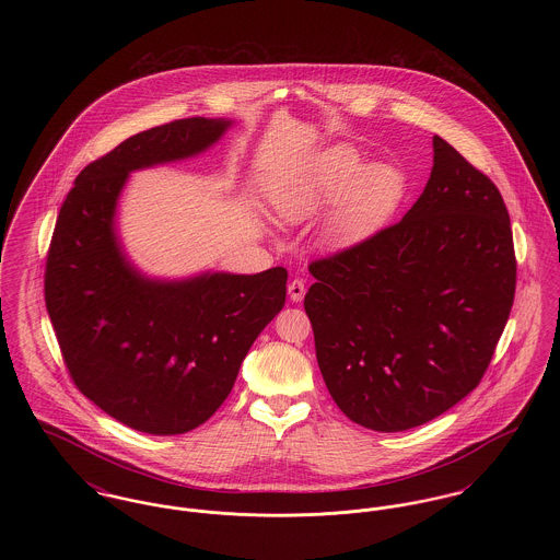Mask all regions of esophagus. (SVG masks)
<instances>
[{"instance_id": "obj_1", "label": "esophagus", "mask_w": 560, "mask_h": 560, "mask_svg": "<svg viewBox=\"0 0 560 560\" xmlns=\"http://www.w3.org/2000/svg\"><path fill=\"white\" fill-rule=\"evenodd\" d=\"M288 293H290V300H292V302H302V298H304V293H306L304 281H302V279H293V281H290Z\"/></svg>"}]
</instances>
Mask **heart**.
I'll list each match as a JSON object with an SVG mask.
<instances>
[{
    "label": "heart",
    "mask_w": 560,
    "mask_h": 560,
    "mask_svg": "<svg viewBox=\"0 0 560 560\" xmlns=\"http://www.w3.org/2000/svg\"><path fill=\"white\" fill-rule=\"evenodd\" d=\"M405 176L390 163H370L348 144H334L275 174L268 201L283 222H302L334 201L323 222L327 245L365 240L397 212Z\"/></svg>",
    "instance_id": "obj_1"
}]
</instances>
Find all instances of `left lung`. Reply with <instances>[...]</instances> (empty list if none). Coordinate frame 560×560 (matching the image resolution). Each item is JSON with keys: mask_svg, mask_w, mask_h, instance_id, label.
Instances as JSON below:
<instances>
[{"mask_svg": "<svg viewBox=\"0 0 560 560\" xmlns=\"http://www.w3.org/2000/svg\"><path fill=\"white\" fill-rule=\"evenodd\" d=\"M432 149L427 188L400 222L308 267L325 386L377 432L422 427L472 393L514 302L500 190L441 136Z\"/></svg>", "mask_w": 560, "mask_h": 560, "instance_id": "left-lung-1", "label": "left lung"}]
</instances>
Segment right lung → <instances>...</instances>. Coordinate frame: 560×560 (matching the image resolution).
Returning <instances> with one entry per match:
<instances>
[{
	"mask_svg": "<svg viewBox=\"0 0 560 560\" xmlns=\"http://www.w3.org/2000/svg\"><path fill=\"white\" fill-rule=\"evenodd\" d=\"M229 128L190 117L130 136L81 170L54 226L44 290L65 365L88 399L140 432L183 434L210 420L285 304L283 267L149 279L115 233L130 172L195 158Z\"/></svg>",
	"mask_w": 560,
	"mask_h": 560,
	"instance_id": "obj_1",
	"label": "right lung"
}]
</instances>
